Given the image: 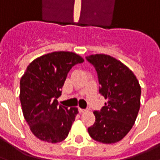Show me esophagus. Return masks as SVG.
Segmentation results:
<instances>
[{
  "instance_id": "34e87169",
  "label": "esophagus",
  "mask_w": 160,
  "mask_h": 160,
  "mask_svg": "<svg viewBox=\"0 0 160 160\" xmlns=\"http://www.w3.org/2000/svg\"><path fill=\"white\" fill-rule=\"evenodd\" d=\"M78 110H79V112H80V113H84V112L87 111V110H84V109H81V108H79Z\"/></svg>"
}]
</instances>
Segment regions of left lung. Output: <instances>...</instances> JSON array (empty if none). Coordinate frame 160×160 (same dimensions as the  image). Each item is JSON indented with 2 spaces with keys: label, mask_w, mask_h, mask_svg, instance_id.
Masks as SVG:
<instances>
[{
  "label": "left lung",
  "mask_w": 160,
  "mask_h": 160,
  "mask_svg": "<svg viewBox=\"0 0 160 160\" xmlns=\"http://www.w3.org/2000/svg\"><path fill=\"white\" fill-rule=\"evenodd\" d=\"M96 68L99 92L107 99L88 133L95 141L113 144L122 140L135 122L141 106V86L134 73L114 57L95 54L86 57Z\"/></svg>",
  "instance_id": "8db88e82"
}]
</instances>
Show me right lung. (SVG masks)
<instances>
[{
  "instance_id": "right-lung-1",
  "label": "right lung",
  "mask_w": 160,
  "mask_h": 160,
  "mask_svg": "<svg viewBox=\"0 0 160 160\" xmlns=\"http://www.w3.org/2000/svg\"><path fill=\"white\" fill-rule=\"evenodd\" d=\"M84 59L76 53L55 51L38 57L30 63L20 79L19 99L24 118L32 134L49 143L68 137L79 113L76 107L58 105L67 75Z\"/></svg>"
}]
</instances>
